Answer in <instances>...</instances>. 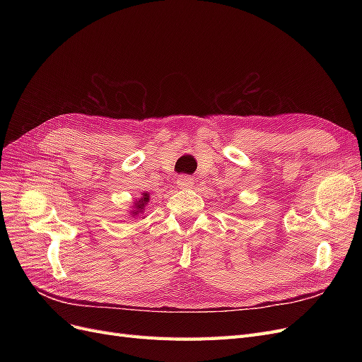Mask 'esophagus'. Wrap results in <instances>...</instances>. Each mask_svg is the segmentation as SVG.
<instances>
[{
  "label": "esophagus",
  "instance_id": "34e87169",
  "mask_svg": "<svg viewBox=\"0 0 362 362\" xmlns=\"http://www.w3.org/2000/svg\"><path fill=\"white\" fill-rule=\"evenodd\" d=\"M177 184L181 189H185V187L189 189L193 185V178L190 177V175H180V177L177 178Z\"/></svg>",
  "mask_w": 362,
  "mask_h": 362
}]
</instances>
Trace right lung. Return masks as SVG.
<instances>
[{
	"label": "right lung",
	"mask_w": 362,
	"mask_h": 362,
	"mask_svg": "<svg viewBox=\"0 0 362 362\" xmlns=\"http://www.w3.org/2000/svg\"><path fill=\"white\" fill-rule=\"evenodd\" d=\"M148 202H149V194H148V193H144V196H141L140 201L136 204L137 210H144V206H145ZM134 211H136V210H134ZM136 213H137V211H136Z\"/></svg>",
	"instance_id": "add662e5"
}]
</instances>
